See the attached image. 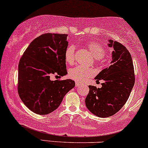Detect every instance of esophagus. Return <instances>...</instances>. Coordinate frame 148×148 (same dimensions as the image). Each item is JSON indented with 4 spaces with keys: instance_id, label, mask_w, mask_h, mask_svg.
Here are the masks:
<instances>
[{
    "instance_id": "esophagus-1",
    "label": "esophagus",
    "mask_w": 148,
    "mask_h": 148,
    "mask_svg": "<svg viewBox=\"0 0 148 148\" xmlns=\"http://www.w3.org/2000/svg\"><path fill=\"white\" fill-rule=\"evenodd\" d=\"M80 86V84L79 83H76V87L77 88V87H79Z\"/></svg>"
}]
</instances>
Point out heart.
I'll use <instances>...</instances> for the list:
<instances>
[{"instance_id": "heart-1", "label": "heart", "mask_w": 148, "mask_h": 148, "mask_svg": "<svg viewBox=\"0 0 148 148\" xmlns=\"http://www.w3.org/2000/svg\"><path fill=\"white\" fill-rule=\"evenodd\" d=\"M87 47L90 50L92 56L97 58L98 61L102 60V57L105 55L106 50L102 45L96 42H89ZM65 58L67 63L72 64L75 59V47L74 45H69L65 49ZM94 71L91 69L85 68L82 66H77L72 68L69 72V76L71 79L75 80L76 81L84 82L89 78L93 76Z\"/></svg>"}]
</instances>
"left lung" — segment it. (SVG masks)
<instances>
[{
	"mask_svg": "<svg viewBox=\"0 0 148 148\" xmlns=\"http://www.w3.org/2000/svg\"><path fill=\"white\" fill-rule=\"evenodd\" d=\"M112 47L110 66L103 69L94 79L103 81L102 87L90 85L85 105L90 112L101 118L111 116L119 112L127 101L135 82L132 58L125 46L108 40Z\"/></svg>",
	"mask_w": 148,
	"mask_h": 148,
	"instance_id": "obj_1",
	"label": "left lung"
}]
</instances>
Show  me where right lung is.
Instances as JSON below:
<instances>
[{"label": "right lung", "instance_id": "obj_1", "mask_svg": "<svg viewBox=\"0 0 148 148\" xmlns=\"http://www.w3.org/2000/svg\"><path fill=\"white\" fill-rule=\"evenodd\" d=\"M67 34L47 33L29 44L18 64V92L33 112L45 115L58 108L75 86L72 79L51 81L53 74L66 75L65 52Z\"/></svg>", "mask_w": 148, "mask_h": 148}]
</instances>
